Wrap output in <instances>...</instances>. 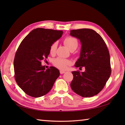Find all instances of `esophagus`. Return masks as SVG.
Instances as JSON below:
<instances>
[{"label": "esophagus", "mask_w": 125, "mask_h": 125, "mask_svg": "<svg viewBox=\"0 0 125 125\" xmlns=\"http://www.w3.org/2000/svg\"><path fill=\"white\" fill-rule=\"evenodd\" d=\"M60 73L61 74H63V73H64L65 72L64 71H62V70H60Z\"/></svg>", "instance_id": "obj_1"}]
</instances>
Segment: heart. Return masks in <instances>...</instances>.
<instances>
[{
    "mask_svg": "<svg viewBox=\"0 0 125 125\" xmlns=\"http://www.w3.org/2000/svg\"><path fill=\"white\" fill-rule=\"evenodd\" d=\"M63 43L65 46L69 49L70 51L75 50L78 46V41L77 39L72 36H68L64 39ZM57 47V42H54L50 45L49 48V52L50 54L54 55L56 52ZM52 64L55 67L60 70H65L68 65L71 64L70 60L68 59L57 57L52 60Z\"/></svg>",
    "mask_w": 125,
    "mask_h": 125,
    "instance_id": "heart-1",
    "label": "heart"
}]
</instances>
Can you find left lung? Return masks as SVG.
<instances>
[{"mask_svg": "<svg viewBox=\"0 0 125 125\" xmlns=\"http://www.w3.org/2000/svg\"><path fill=\"white\" fill-rule=\"evenodd\" d=\"M70 35L80 40V57L75 67L85 71H73L70 84L76 94L83 97H91L102 91L111 73L109 51L99 34L91 29L82 28L70 31Z\"/></svg>", "mask_w": 125, "mask_h": 125, "instance_id": "left-lung-1", "label": "left lung"}]
</instances>
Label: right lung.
Returning a JSON list of instances; mask_svg holds the SVG:
<instances>
[{
    "label": "right lung",
    "instance_id": "obj_1",
    "mask_svg": "<svg viewBox=\"0 0 125 125\" xmlns=\"http://www.w3.org/2000/svg\"><path fill=\"white\" fill-rule=\"evenodd\" d=\"M62 31L38 28L23 39L14 60V77L17 83L26 94L38 98L50 91L60 76L57 68L45 69L41 60L49 55V48L59 39Z\"/></svg>",
    "mask_w": 125,
    "mask_h": 125
}]
</instances>
